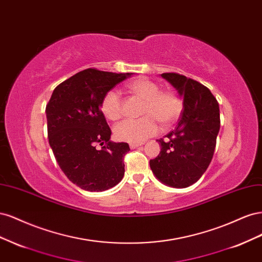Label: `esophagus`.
<instances>
[{
  "label": "esophagus",
  "instance_id": "1",
  "mask_svg": "<svg viewBox=\"0 0 262 262\" xmlns=\"http://www.w3.org/2000/svg\"><path fill=\"white\" fill-rule=\"evenodd\" d=\"M143 144H144L143 142H133V143H130L129 145H130V147L133 149V148H137V147H139V146H142Z\"/></svg>",
  "mask_w": 262,
  "mask_h": 262
}]
</instances>
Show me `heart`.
Masks as SVG:
<instances>
[{
	"label": "heart",
	"mask_w": 262,
	"mask_h": 262,
	"mask_svg": "<svg viewBox=\"0 0 262 262\" xmlns=\"http://www.w3.org/2000/svg\"><path fill=\"white\" fill-rule=\"evenodd\" d=\"M131 93L144 100L142 117L137 120L125 119L115 125V137L120 141L140 142L154 136L160 129L158 121L168 126L177 121L182 104L172 91H161L157 83L147 78H138L128 84ZM100 109L109 120H117L122 115V100L118 91H108L101 99Z\"/></svg>",
	"instance_id": "b5f03b06"
}]
</instances>
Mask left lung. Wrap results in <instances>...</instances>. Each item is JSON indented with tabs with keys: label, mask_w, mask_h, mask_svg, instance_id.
<instances>
[{
	"label": "left lung",
	"mask_w": 262,
	"mask_h": 262,
	"mask_svg": "<svg viewBox=\"0 0 262 262\" xmlns=\"http://www.w3.org/2000/svg\"><path fill=\"white\" fill-rule=\"evenodd\" d=\"M184 102L175 130L158 139L161 152L149 161L150 169L163 184L186 188L209 167L220 131L219 102L208 87L178 73H163Z\"/></svg>",
	"instance_id": "8db88e82"
}]
</instances>
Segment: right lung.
<instances>
[{
	"label": "right lung",
	"instance_id": "right-lung-1",
	"mask_svg": "<svg viewBox=\"0 0 262 262\" xmlns=\"http://www.w3.org/2000/svg\"><path fill=\"white\" fill-rule=\"evenodd\" d=\"M132 74L86 69L55 87L46 107L55 160L69 180L83 190L104 191L123 178V158L130 147L110 141L112 130L100 104L108 91Z\"/></svg>",
	"mask_w": 262,
	"mask_h": 262
}]
</instances>
